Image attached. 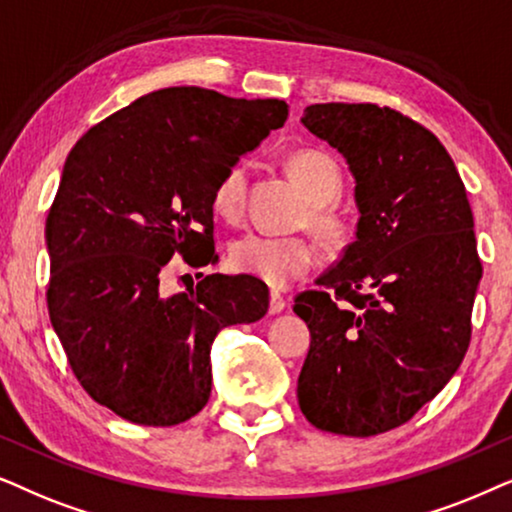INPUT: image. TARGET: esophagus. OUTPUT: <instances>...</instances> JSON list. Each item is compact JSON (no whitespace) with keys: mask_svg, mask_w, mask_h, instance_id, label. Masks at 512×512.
Listing matches in <instances>:
<instances>
[{"mask_svg":"<svg viewBox=\"0 0 512 512\" xmlns=\"http://www.w3.org/2000/svg\"><path fill=\"white\" fill-rule=\"evenodd\" d=\"M285 309V297L281 292H271L269 295V313L271 316H276V313H281Z\"/></svg>","mask_w":512,"mask_h":512,"instance_id":"1","label":"esophagus"}]
</instances>
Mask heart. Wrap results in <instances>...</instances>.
Returning a JSON list of instances; mask_svg holds the SVG:
<instances>
[{
    "mask_svg": "<svg viewBox=\"0 0 512 512\" xmlns=\"http://www.w3.org/2000/svg\"><path fill=\"white\" fill-rule=\"evenodd\" d=\"M290 175L302 187L311 206V222L327 236L342 231L339 217L327 208L342 192V170L337 161L318 149H299L288 159ZM250 168L245 161H236L224 170L213 187V210L224 220L234 222L245 210ZM318 260L316 245L304 236H274L250 231L236 238L229 248V264L238 274H248L264 281L271 288H288L304 274H309Z\"/></svg>",
    "mask_w": 512,
    "mask_h": 512,
    "instance_id": "b5f03b06",
    "label": "heart"
}]
</instances>
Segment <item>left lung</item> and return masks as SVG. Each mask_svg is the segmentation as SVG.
I'll use <instances>...</instances> for the list:
<instances>
[{"label":"left lung","mask_w":512,"mask_h":512,"mask_svg":"<svg viewBox=\"0 0 512 512\" xmlns=\"http://www.w3.org/2000/svg\"><path fill=\"white\" fill-rule=\"evenodd\" d=\"M302 124L356 180V241L295 313L311 346L297 381L320 431L370 438L403 426L459 370L482 278L466 187L442 142L370 102H325Z\"/></svg>","instance_id":"1"}]
</instances>
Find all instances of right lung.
Wrapping results in <instances>:
<instances>
[{
  "label": "right lung",
  "instance_id": "right-lung-1",
  "mask_svg": "<svg viewBox=\"0 0 512 512\" xmlns=\"http://www.w3.org/2000/svg\"><path fill=\"white\" fill-rule=\"evenodd\" d=\"M288 119L283 100L210 88L147 93L79 138L46 217L51 325L98 405L140 426H175L206 407L210 346L269 309L252 276L210 274L163 295L182 257L217 262L213 187L238 156Z\"/></svg>",
  "mask_w": 512,
  "mask_h": 512
}]
</instances>
